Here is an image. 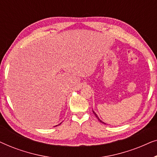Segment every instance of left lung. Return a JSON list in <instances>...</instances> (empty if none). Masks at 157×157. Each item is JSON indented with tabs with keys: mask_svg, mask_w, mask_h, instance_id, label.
Returning a JSON list of instances; mask_svg holds the SVG:
<instances>
[{
	"mask_svg": "<svg viewBox=\"0 0 157 157\" xmlns=\"http://www.w3.org/2000/svg\"><path fill=\"white\" fill-rule=\"evenodd\" d=\"M93 112H94V115H95V116H96V118H97V119H98V121H99L100 122H101V123H103V124H105V123H104V122H103V121H101V120H100V119H99V118H98V116H97V115H96V113L95 112H94V111H93Z\"/></svg>",
	"mask_w": 157,
	"mask_h": 157,
	"instance_id": "8db88e82",
	"label": "left lung"
}]
</instances>
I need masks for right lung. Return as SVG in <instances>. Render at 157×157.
I'll list each match as a JSON object with an SVG mask.
<instances>
[{
	"label": "right lung",
	"mask_w": 157,
	"mask_h": 157,
	"mask_svg": "<svg viewBox=\"0 0 157 157\" xmlns=\"http://www.w3.org/2000/svg\"><path fill=\"white\" fill-rule=\"evenodd\" d=\"M57 126V125H56V126Z\"/></svg>",
	"instance_id": "1"
}]
</instances>
